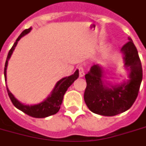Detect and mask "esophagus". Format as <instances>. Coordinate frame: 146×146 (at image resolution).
<instances>
[{
    "instance_id": "1",
    "label": "esophagus",
    "mask_w": 146,
    "mask_h": 146,
    "mask_svg": "<svg viewBox=\"0 0 146 146\" xmlns=\"http://www.w3.org/2000/svg\"><path fill=\"white\" fill-rule=\"evenodd\" d=\"M78 70L79 72V75L80 77H83L85 75V72H84V68L82 65H79L78 66Z\"/></svg>"
}]
</instances>
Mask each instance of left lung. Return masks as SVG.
<instances>
[{
	"label": "left lung",
	"instance_id": "obj_1",
	"mask_svg": "<svg viewBox=\"0 0 146 146\" xmlns=\"http://www.w3.org/2000/svg\"><path fill=\"white\" fill-rule=\"evenodd\" d=\"M129 42L122 47L125 66L130 70L128 82L121 85H104L103 71L98 64L91 67L85 75L86 88L84 100L91 111L103 116H114L125 111L132 106L137 98L143 79V69L138 52L130 37Z\"/></svg>",
	"mask_w": 146,
	"mask_h": 146
}]
</instances>
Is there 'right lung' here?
<instances>
[{
    "mask_svg": "<svg viewBox=\"0 0 146 146\" xmlns=\"http://www.w3.org/2000/svg\"><path fill=\"white\" fill-rule=\"evenodd\" d=\"M31 29H32V27L23 31L22 33L19 35V37H17L16 41L14 43V45L12 46V47L11 48L9 52L7 60H6V63H5L4 68V77L5 81L6 82H7V68L9 60L10 58L14 49H15V46H17V42L19 41V40L23 36L28 34L29 32L31 31ZM78 76H79V72L77 70L74 72V74H72V75L69 76V77L62 78L60 80H59L58 83H56L54 89L52 90V93L47 98V99H46V100H44L42 103H39V104H37V105H23L21 103H20L16 98H15L13 94L9 92L8 88H7V92H8V95L9 97V98H10L12 104L17 109L22 111L23 112H24L25 114H28L29 116H31L32 117H48V116L53 115V114H55L56 113H58V111L60 110V108L61 103L63 102V95L65 94V93L67 91L68 87L70 86L72 83H74V81L76 79H78Z\"/></svg>",
    "mask_w": 146,
    "mask_h": 146,
    "instance_id": "add662e5",
    "label": "right lung"
}]
</instances>
